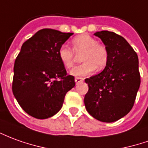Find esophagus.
Masks as SVG:
<instances>
[{
  "label": "esophagus",
  "instance_id": "esophagus-1",
  "mask_svg": "<svg viewBox=\"0 0 148 148\" xmlns=\"http://www.w3.org/2000/svg\"><path fill=\"white\" fill-rule=\"evenodd\" d=\"M74 81L76 82V84H78V83H80V82H82L83 81V78L80 77H75V79H74Z\"/></svg>",
  "mask_w": 148,
  "mask_h": 148
}]
</instances>
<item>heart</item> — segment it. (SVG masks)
<instances>
[{"instance_id":"1","label":"heart","mask_w":148,"mask_h":148,"mask_svg":"<svg viewBox=\"0 0 148 148\" xmlns=\"http://www.w3.org/2000/svg\"><path fill=\"white\" fill-rule=\"evenodd\" d=\"M72 49L75 53L83 52L81 59L84 62L74 67L71 71L73 76L84 77L94 73L96 70H102L106 66L108 60V51L105 45L97 43L94 38L88 34L78 35L71 41ZM58 58L66 68H71L74 61V53L66 45L60 46Z\"/></svg>"}]
</instances>
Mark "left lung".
Here are the masks:
<instances>
[{"instance_id": "1", "label": "left lung", "mask_w": 148, "mask_h": 148, "mask_svg": "<svg viewBox=\"0 0 148 148\" xmlns=\"http://www.w3.org/2000/svg\"><path fill=\"white\" fill-rule=\"evenodd\" d=\"M95 35L107 49L108 60L101 73L85 79L89 86L85 106L92 117L112 123L124 117L134 106L140 86L139 58L120 35L106 30Z\"/></svg>"}]
</instances>
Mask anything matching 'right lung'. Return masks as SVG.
Wrapping results in <instances>:
<instances>
[{"mask_svg":"<svg viewBox=\"0 0 148 148\" xmlns=\"http://www.w3.org/2000/svg\"><path fill=\"white\" fill-rule=\"evenodd\" d=\"M71 35L41 29L24 42L15 60L13 95L21 107L36 119H48L58 113L66 94L75 86L74 77L66 75L58 54Z\"/></svg>","mask_w":148,"mask_h":148,"instance_id":"add662e5","label":"right lung"}]
</instances>
